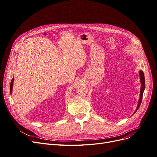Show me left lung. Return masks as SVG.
<instances>
[{
  "label": "left lung",
  "instance_id": "left-lung-1",
  "mask_svg": "<svg viewBox=\"0 0 157 157\" xmlns=\"http://www.w3.org/2000/svg\"><path fill=\"white\" fill-rule=\"evenodd\" d=\"M140 80H141V90H140V98L139 100L138 103V105H137V107L136 110V112L137 111V109H139L141 103L142 101V98H143V94L144 92V90L145 88V77H144V73L143 71H140Z\"/></svg>",
  "mask_w": 157,
  "mask_h": 157
}]
</instances>
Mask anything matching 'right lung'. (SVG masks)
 I'll use <instances>...</instances> for the list:
<instances>
[{"label": "right lung", "mask_w": 157, "mask_h": 157, "mask_svg": "<svg viewBox=\"0 0 157 157\" xmlns=\"http://www.w3.org/2000/svg\"><path fill=\"white\" fill-rule=\"evenodd\" d=\"M13 78L11 80V83H10V93H12V86H13Z\"/></svg>", "instance_id": "obj_1"}]
</instances>
